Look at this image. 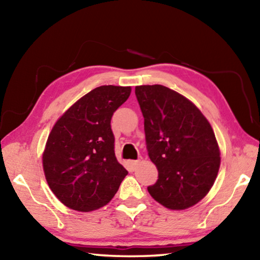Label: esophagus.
Masks as SVG:
<instances>
[{
  "mask_svg": "<svg viewBox=\"0 0 260 260\" xmlns=\"http://www.w3.org/2000/svg\"><path fill=\"white\" fill-rule=\"evenodd\" d=\"M138 165H139V160H129L128 161V167L132 171H134L136 167H138Z\"/></svg>",
  "mask_w": 260,
  "mask_h": 260,
  "instance_id": "obj_1",
  "label": "esophagus"
}]
</instances>
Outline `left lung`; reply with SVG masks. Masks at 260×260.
Returning a JSON list of instances; mask_svg holds the SVG:
<instances>
[{"label": "left lung", "instance_id": "obj_1", "mask_svg": "<svg viewBox=\"0 0 260 260\" xmlns=\"http://www.w3.org/2000/svg\"><path fill=\"white\" fill-rule=\"evenodd\" d=\"M149 158L158 180L148 191L171 210H184L213 186L220 151L212 127L195 104L161 85L136 86Z\"/></svg>", "mask_w": 260, "mask_h": 260}]
</instances>
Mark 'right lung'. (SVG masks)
Instances as JSON below:
<instances>
[{
    "label": "right lung",
    "instance_id": "right-lung-1",
    "mask_svg": "<svg viewBox=\"0 0 260 260\" xmlns=\"http://www.w3.org/2000/svg\"><path fill=\"white\" fill-rule=\"evenodd\" d=\"M131 87L101 86L77 101L52 127L42 156L52 192L81 212L112 200L128 172L114 155L113 112L129 98Z\"/></svg>",
    "mask_w": 260,
    "mask_h": 260
}]
</instances>
